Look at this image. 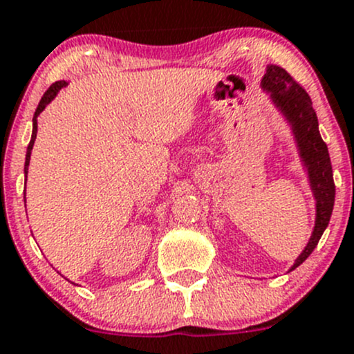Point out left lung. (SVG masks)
<instances>
[{
    "label": "left lung",
    "mask_w": 354,
    "mask_h": 354,
    "mask_svg": "<svg viewBox=\"0 0 354 354\" xmlns=\"http://www.w3.org/2000/svg\"><path fill=\"white\" fill-rule=\"evenodd\" d=\"M261 86L264 91H268L275 107L282 112L283 118L292 128L299 156L308 171V178H310L311 192L317 201V218H315L313 233H311L304 250L292 264V268L289 270L292 272L313 252L330 221L335 201L332 164L327 145L318 131L317 112L311 105L310 95L304 91L303 86L297 84L292 75L279 65L266 67V74L261 81Z\"/></svg>",
    "instance_id": "1"
}]
</instances>
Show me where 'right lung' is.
I'll list each match as a JSON object with an SVG mask.
<instances>
[{
	"label": "right lung",
	"mask_w": 354,
	"mask_h": 354,
	"mask_svg": "<svg viewBox=\"0 0 354 354\" xmlns=\"http://www.w3.org/2000/svg\"><path fill=\"white\" fill-rule=\"evenodd\" d=\"M67 86V82L65 81H57L53 82V84L50 86L46 90V93L43 95V98H41L39 105H37L36 112H34V118H32V136H30V142H29V147H27V153H26V167H24V174H26L27 178V167H29V160H30V152H32V147H34V140H36V133H37V115L41 114V112L44 111V107H46L48 104H50L51 100H53L55 97H57L58 91L62 90V88H65Z\"/></svg>",
	"instance_id": "add662e5"
}]
</instances>
